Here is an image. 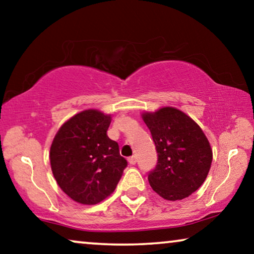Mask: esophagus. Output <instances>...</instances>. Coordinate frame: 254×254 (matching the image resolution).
<instances>
[{
	"instance_id": "1",
	"label": "esophagus",
	"mask_w": 254,
	"mask_h": 254,
	"mask_svg": "<svg viewBox=\"0 0 254 254\" xmlns=\"http://www.w3.org/2000/svg\"><path fill=\"white\" fill-rule=\"evenodd\" d=\"M128 162H129L130 165H135V164H136V162H137L136 156H131V157L128 158Z\"/></svg>"
}]
</instances>
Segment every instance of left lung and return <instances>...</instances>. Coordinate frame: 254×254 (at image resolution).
<instances>
[{
  "mask_svg": "<svg viewBox=\"0 0 254 254\" xmlns=\"http://www.w3.org/2000/svg\"><path fill=\"white\" fill-rule=\"evenodd\" d=\"M157 151V164L148 173L152 190L165 200L190 196L209 172L213 151L206 135L189 116L175 107L142 114Z\"/></svg>",
  "mask_w": 254,
  "mask_h": 254,
  "instance_id": "1",
  "label": "left lung"
}]
</instances>
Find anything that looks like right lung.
I'll return each instance as SVG.
<instances>
[{"label": "right lung", "mask_w": 254, "mask_h": 254, "mask_svg": "<svg viewBox=\"0 0 254 254\" xmlns=\"http://www.w3.org/2000/svg\"><path fill=\"white\" fill-rule=\"evenodd\" d=\"M111 117L86 110L70 118L55 135L51 166L55 180L69 197L96 204L113 193L127 161L119 144L107 136Z\"/></svg>", "instance_id": "right-lung-1"}]
</instances>
